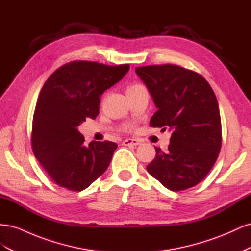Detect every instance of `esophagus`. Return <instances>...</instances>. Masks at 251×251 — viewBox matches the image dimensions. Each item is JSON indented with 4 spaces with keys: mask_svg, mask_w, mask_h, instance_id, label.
<instances>
[{
    "mask_svg": "<svg viewBox=\"0 0 251 251\" xmlns=\"http://www.w3.org/2000/svg\"><path fill=\"white\" fill-rule=\"evenodd\" d=\"M123 144H124V146H133V147H136V146H139L140 142L137 139L127 138V139H125L123 141Z\"/></svg>",
    "mask_w": 251,
    "mask_h": 251,
    "instance_id": "obj_1",
    "label": "esophagus"
}]
</instances>
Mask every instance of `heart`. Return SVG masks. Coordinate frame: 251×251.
I'll use <instances>...</instances> for the list:
<instances>
[{"label":"heart","instance_id":"obj_1","mask_svg":"<svg viewBox=\"0 0 251 251\" xmlns=\"http://www.w3.org/2000/svg\"><path fill=\"white\" fill-rule=\"evenodd\" d=\"M138 87H141V86H139V85H135V86H131V87H128V88H127V91H128V90H132V89H136V88H138Z\"/></svg>","mask_w":251,"mask_h":251}]
</instances>
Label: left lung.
Returning a JSON list of instances; mask_svg holds the SVG:
<instances>
[{
	"label": "left lung",
	"instance_id": "obj_1",
	"mask_svg": "<svg viewBox=\"0 0 251 251\" xmlns=\"http://www.w3.org/2000/svg\"><path fill=\"white\" fill-rule=\"evenodd\" d=\"M135 71L158 109L151 126L172 133L168 151L155 147L149 174L174 192L197 185L221 150V118L214 91L200 74L176 65L138 67Z\"/></svg>",
	"mask_w": 251,
	"mask_h": 251
}]
</instances>
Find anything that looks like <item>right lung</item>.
<instances>
[{"instance_id":"add662e5","label":"right lung","mask_w":251,"mask_h":251,"mask_svg":"<svg viewBox=\"0 0 251 251\" xmlns=\"http://www.w3.org/2000/svg\"><path fill=\"white\" fill-rule=\"evenodd\" d=\"M130 66L72 62L53 73L37 98L31 144L35 158L55 183L83 191L108 169L117 144L85 142L78 126L100 113V96L125 77Z\"/></svg>"}]
</instances>
